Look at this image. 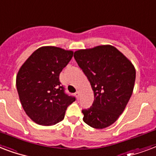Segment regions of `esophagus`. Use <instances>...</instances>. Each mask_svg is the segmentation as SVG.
<instances>
[{"label": "esophagus", "instance_id": "esophagus-1", "mask_svg": "<svg viewBox=\"0 0 156 156\" xmlns=\"http://www.w3.org/2000/svg\"><path fill=\"white\" fill-rule=\"evenodd\" d=\"M75 95H76V98H79V96H80V92L79 91H76L75 93Z\"/></svg>", "mask_w": 156, "mask_h": 156}]
</instances>
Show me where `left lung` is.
I'll use <instances>...</instances> for the list:
<instances>
[{"label": "left lung", "instance_id": "1", "mask_svg": "<svg viewBox=\"0 0 156 156\" xmlns=\"http://www.w3.org/2000/svg\"><path fill=\"white\" fill-rule=\"evenodd\" d=\"M74 58L94 90V101L82 110L84 123L104 129L116 121L129 101L136 71L129 59L112 45L80 49Z\"/></svg>", "mask_w": 156, "mask_h": 156}]
</instances>
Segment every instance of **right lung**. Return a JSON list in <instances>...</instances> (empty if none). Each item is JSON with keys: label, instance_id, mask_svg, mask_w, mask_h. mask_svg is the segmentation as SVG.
<instances>
[{"label": "right lung", "instance_id": "right-lung-1", "mask_svg": "<svg viewBox=\"0 0 156 156\" xmlns=\"http://www.w3.org/2000/svg\"><path fill=\"white\" fill-rule=\"evenodd\" d=\"M73 52L54 46L41 47L20 67L16 86L23 108L41 125H54L64 119L76 98L65 93L59 74L71 61Z\"/></svg>", "mask_w": 156, "mask_h": 156}]
</instances>
